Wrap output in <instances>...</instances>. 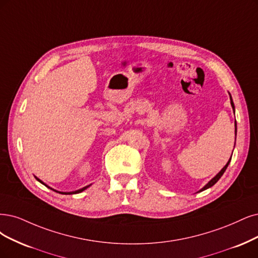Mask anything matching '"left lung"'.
<instances>
[{
	"mask_svg": "<svg viewBox=\"0 0 258 258\" xmlns=\"http://www.w3.org/2000/svg\"><path fill=\"white\" fill-rule=\"evenodd\" d=\"M231 104H232V107H233V109H234V112H235V106H234V103H233V100H232V97H231ZM235 127H237L236 126V123H235ZM236 130L237 128H235V132H236ZM232 158V157H231ZM230 161H231V159L230 160H228L227 161V164L223 167V169L220 171V172H219L213 179H211V180H209V182L201 189V190H200V191H203V190H205V189H207V188H209V187H212V186H214L217 182H218V180H219V178H220L222 175H223V173L225 172V170H226V168H227V166H228V164H230Z\"/></svg>",
	"mask_w": 258,
	"mask_h": 258,
	"instance_id": "obj_1",
	"label": "left lung"
}]
</instances>
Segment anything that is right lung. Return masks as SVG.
Returning a JSON list of instances; mask_svg holds the SVG:
<instances>
[{
  "label": "right lung",
  "instance_id": "add662e5",
  "mask_svg": "<svg viewBox=\"0 0 258 258\" xmlns=\"http://www.w3.org/2000/svg\"><path fill=\"white\" fill-rule=\"evenodd\" d=\"M36 178H37V177H36ZM37 180H39V182H40L41 184H43V183L41 182V180H40L39 178H37ZM44 185H45V184H44ZM45 186H46V185H45ZM46 187H47V186H46ZM88 187H89V186H86V187H84V188H82V189H80V190H76V191H72V192H59V191H56V190H54V189H52V188H51V189H52V190H54V191H56V192L63 194V195H74V194H80V192L84 191V190H85V189H87ZM49 188H50V187H49Z\"/></svg>",
  "mask_w": 258,
  "mask_h": 258
}]
</instances>
